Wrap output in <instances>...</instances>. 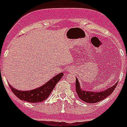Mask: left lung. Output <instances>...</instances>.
Listing matches in <instances>:
<instances>
[{
	"label": "left lung",
	"instance_id": "obj_1",
	"mask_svg": "<svg viewBox=\"0 0 127 127\" xmlns=\"http://www.w3.org/2000/svg\"><path fill=\"white\" fill-rule=\"evenodd\" d=\"M118 82L114 84L113 86L109 87L106 90L102 92H92V91H87V90H82L81 88L80 83L78 81L77 78H76V92L77 93L79 97L83 102L87 103H96L100 102L106 97L109 96L113 92L114 89L116 88Z\"/></svg>",
	"mask_w": 127,
	"mask_h": 127
}]
</instances>
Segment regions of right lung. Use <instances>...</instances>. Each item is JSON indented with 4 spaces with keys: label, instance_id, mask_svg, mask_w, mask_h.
I'll return each mask as SVG.
<instances>
[{
    "label": "right lung",
    "instance_id": "obj_1",
    "mask_svg": "<svg viewBox=\"0 0 127 127\" xmlns=\"http://www.w3.org/2000/svg\"><path fill=\"white\" fill-rule=\"evenodd\" d=\"M63 73H61L55 75L53 78H52L45 84L42 85L41 87H37L34 90L30 91H21L14 88L9 84L10 88L14 94L19 99L30 102V103H37L42 102L47 99L53 90L54 87L56 86V83L61 80L62 77L63 76Z\"/></svg>",
    "mask_w": 127,
    "mask_h": 127
}]
</instances>
